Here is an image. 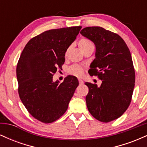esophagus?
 Masks as SVG:
<instances>
[{"instance_id":"esophagus-1","label":"esophagus","mask_w":147,"mask_h":147,"mask_svg":"<svg viewBox=\"0 0 147 147\" xmlns=\"http://www.w3.org/2000/svg\"><path fill=\"white\" fill-rule=\"evenodd\" d=\"M79 84H80V85H82V84H84L83 80H82L81 79H79Z\"/></svg>"}]
</instances>
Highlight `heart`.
Returning a JSON list of instances; mask_svg holds the SVG:
<instances>
[{
    "label": "heart",
    "mask_w": 147,
    "mask_h": 147,
    "mask_svg": "<svg viewBox=\"0 0 147 147\" xmlns=\"http://www.w3.org/2000/svg\"><path fill=\"white\" fill-rule=\"evenodd\" d=\"M79 46L81 48V50L83 51L84 49L89 48V47H94V44L90 40H89L87 38H81L80 41H79ZM69 51V48L65 52V55H68ZM84 69L83 67L79 65H72L68 68V72L72 75L77 76V77H81L84 74Z\"/></svg>",
    "instance_id": "b5f03b06"
}]
</instances>
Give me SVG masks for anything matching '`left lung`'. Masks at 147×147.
<instances>
[{
    "label": "left lung",
    "mask_w": 147,
    "mask_h": 147,
    "mask_svg": "<svg viewBox=\"0 0 147 147\" xmlns=\"http://www.w3.org/2000/svg\"><path fill=\"white\" fill-rule=\"evenodd\" d=\"M80 33L95 45L88 73L102 81L99 87L85 83L87 108L97 120L111 122L127 110L132 98L136 75L131 52L122 37L102 27H87Z\"/></svg>",
    "instance_id": "left-lung-1"
}]
</instances>
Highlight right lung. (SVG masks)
I'll list each match as a JSON object with an SVG mask.
<instances>
[{"label": "right lung", "instance_id": "1", "mask_svg": "<svg viewBox=\"0 0 147 147\" xmlns=\"http://www.w3.org/2000/svg\"><path fill=\"white\" fill-rule=\"evenodd\" d=\"M82 27L45 31L31 38L22 52L16 66L18 95L35 119L52 123L65 113L79 86L77 77L69 75L61 84L52 80L57 68L65 62V53Z\"/></svg>", "mask_w": 147, "mask_h": 147}]
</instances>
